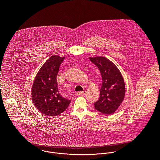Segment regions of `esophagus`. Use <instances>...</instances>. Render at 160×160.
Returning <instances> with one entry per match:
<instances>
[{
  "label": "esophagus",
  "mask_w": 160,
  "mask_h": 160,
  "mask_svg": "<svg viewBox=\"0 0 160 160\" xmlns=\"http://www.w3.org/2000/svg\"><path fill=\"white\" fill-rule=\"evenodd\" d=\"M86 91H83V92H77V95H84L86 94Z\"/></svg>",
  "instance_id": "obj_1"
}]
</instances>
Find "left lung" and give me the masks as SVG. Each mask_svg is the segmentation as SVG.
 Instances as JSON below:
<instances>
[{
    "label": "left lung",
    "mask_w": 160,
    "mask_h": 160,
    "mask_svg": "<svg viewBox=\"0 0 160 160\" xmlns=\"http://www.w3.org/2000/svg\"><path fill=\"white\" fill-rule=\"evenodd\" d=\"M89 59L98 68L102 78L100 98L94 103L95 108L103 114H112L125 98V85L123 76L115 63L107 58L96 56L90 57Z\"/></svg>",
    "instance_id": "left-lung-1"
}]
</instances>
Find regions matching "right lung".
Here are the masks:
<instances>
[{
  "instance_id": "add662e5",
  "label": "right lung",
  "mask_w": 160,
  "mask_h": 160,
  "mask_svg": "<svg viewBox=\"0 0 160 160\" xmlns=\"http://www.w3.org/2000/svg\"><path fill=\"white\" fill-rule=\"evenodd\" d=\"M65 57L51 56L42 66L32 87V99L36 108L43 115L57 116L68 107L71 100L58 93L57 75Z\"/></svg>"
}]
</instances>
